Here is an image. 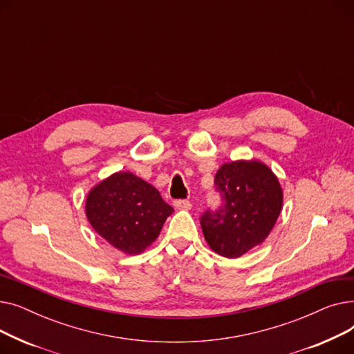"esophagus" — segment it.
I'll return each instance as SVG.
<instances>
[{"label": "esophagus", "mask_w": 354, "mask_h": 354, "mask_svg": "<svg viewBox=\"0 0 354 354\" xmlns=\"http://www.w3.org/2000/svg\"><path fill=\"white\" fill-rule=\"evenodd\" d=\"M174 205L178 209H191L192 203L188 199H176V201H174Z\"/></svg>", "instance_id": "34e87169"}]
</instances>
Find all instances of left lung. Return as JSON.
Returning <instances> with one entry per match:
<instances>
[{
    "mask_svg": "<svg viewBox=\"0 0 354 354\" xmlns=\"http://www.w3.org/2000/svg\"><path fill=\"white\" fill-rule=\"evenodd\" d=\"M214 183L221 205L201 215L202 232L216 254L238 258L268 236L281 212L283 191L274 174L257 160L222 165Z\"/></svg>",
    "mask_w": 354,
    "mask_h": 354,
    "instance_id": "1",
    "label": "left lung"
}]
</instances>
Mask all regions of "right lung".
I'll list each match as a JSON object with an SVG mask.
<instances>
[{
  "label": "right lung",
  "mask_w": 354,
  "mask_h": 354,
  "mask_svg": "<svg viewBox=\"0 0 354 354\" xmlns=\"http://www.w3.org/2000/svg\"><path fill=\"white\" fill-rule=\"evenodd\" d=\"M172 212L156 188L130 172L104 179L86 202L91 227L126 254H139L151 245Z\"/></svg>",
  "instance_id": "obj_1"
}]
</instances>
